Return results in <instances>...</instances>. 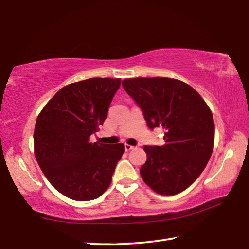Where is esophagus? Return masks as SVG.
Masks as SVG:
<instances>
[{
	"mask_svg": "<svg viewBox=\"0 0 249 249\" xmlns=\"http://www.w3.org/2000/svg\"><path fill=\"white\" fill-rule=\"evenodd\" d=\"M132 149H134V146H130L128 144H125V150L126 151H129V150H132Z\"/></svg>",
	"mask_w": 249,
	"mask_h": 249,
	"instance_id": "obj_1",
	"label": "esophagus"
}]
</instances>
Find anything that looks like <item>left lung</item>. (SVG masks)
<instances>
[{"mask_svg": "<svg viewBox=\"0 0 249 249\" xmlns=\"http://www.w3.org/2000/svg\"><path fill=\"white\" fill-rule=\"evenodd\" d=\"M150 129L162 127L165 145L145 146L141 167L145 183L162 196H175L195 182L214 146V121L201 95L170 78H134L122 82Z\"/></svg>", "mask_w": 249, "mask_h": 249, "instance_id": "left-lung-1", "label": "left lung"}]
</instances>
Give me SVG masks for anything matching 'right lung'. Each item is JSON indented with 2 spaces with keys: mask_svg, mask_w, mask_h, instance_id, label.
Segmentation results:
<instances>
[{
  "mask_svg": "<svg viewBox=\"0 0 249 249\" xmlns=\"http://www.w3.org/2000/svg\"><path fill=\"white\" fill-rule=\"evenodd\" d=\"M121 79L91 78L59 90L37 117V162L54 189L75 201L102 196L111 184L124 144L90 142L107 116Z\"/></svg>",
  "mask_w": 249,
  "mask_h": 249,
  "instance_id": "obj_1",
  "label": "right lung"
}]
</instances>
